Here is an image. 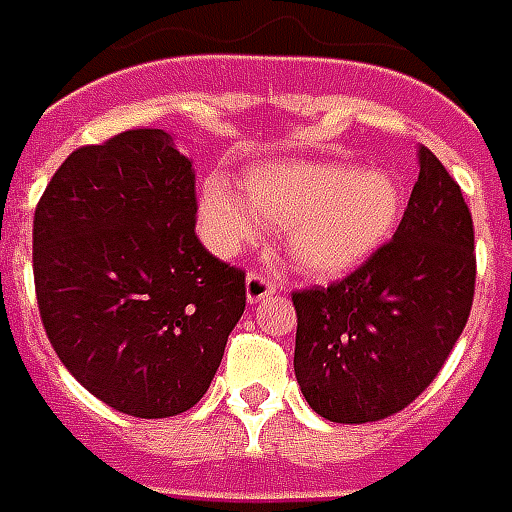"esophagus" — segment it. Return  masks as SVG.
Here are the masks:
<instances>
[{
    "label": "esophagus",
    "mask_w": 512,
    "mask_h": 512,
    "mask_svg": "<svg viewBox=\"0 0 512 512\" xmlns=\"http://www.w3.org/2000/svg\"><path fill=\"white\" fill-rule=\"evenodd\" d=\"M245 295H248V303H259L264 297L275 295V284L264 273H248V278H245Z\"/></svg>",
    "instance_id": "34e87169"
}]
</instances>
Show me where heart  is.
<instances>
[{
	"mask_svg": "<svg viewBox=\"0 0 512 512\" xmlns=\"http://www.w3.org/2000/svg\"><path fill=\"white\" fill-rule=\"evenodd\" d=\"M405 190L389 170H358L328 159H281L245 173L242 192L209 179L201 226L209 245L231 256L284 228V250L303 278L331 281L353 273L400 226Z\"/></svg>",
	"mask_w": 512,
	"mask_h": 512,
	"instance_id": "heart-1",
	"label": "heart"
}]
</instances>
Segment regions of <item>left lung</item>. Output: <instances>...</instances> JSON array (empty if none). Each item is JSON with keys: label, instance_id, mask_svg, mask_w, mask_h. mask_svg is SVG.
Masks as SVG:
<instances>
[{"label": "left lung", "instance_id": "1", "mask_svg": "<svg viewBox=\"0 0 512 512\" xmlns=\"http://www.w3.org/2000/svg\"><path fill=\"white\" fill-rule=\"evenodd\" d=\"M474 226L458 181L430 148L391 242L331 286L292 292L295 378L339 424L380 422L422 394L452 353L474 300Z\"/></svg>", "mask_w": 512, "mask_h": 512}]
</instances>
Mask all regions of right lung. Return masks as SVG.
<instances>
[{
    "instance_id": "add662e5",
    "label": "right lung",
    "mask_w": 512,
    "mask_h": 512,
    "mask_svg": "<svg viewBox=\"0 0 512 512\" xmlns=\"http://www.w3.org/2000/svg\"><path fill=\"white\" fill-rule=\"evenodd\" d=\"M195 170L162 129L76 148L35 209L32 273L65 369L110 408L201 400L245 311V273L195 237Z\"/></svg>"
}]
</instances>
